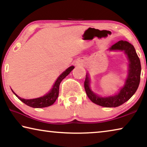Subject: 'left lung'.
I'll return each mask as SVG.
<instances>
[{
	"label": "left lung",
	"instance_id": "obj_1",
	"mask_svg": "<svg viewBox=\"0 0 147 147\" xmlns=\"http://www.w3.org/2000/svg\"><path fill=\"white\" fill-rule=\"evenodd\" d=\"M109 50L124 51L127 54L130 63L128 75L126 80L125 85L123 88H121L119 93L116 95L110 96L108 97H100L91 91L89 88V78L87 74L84 82V88L87 95L93 103L103 107L113 108L119 106L126 102L136 93L140 82L141 66L140 59L136 53L135 49L132 45L128 41H119L111 46Z\"/></svg>",
	"mask_w": 147,
	"mask_h": 147
}]
</instances>
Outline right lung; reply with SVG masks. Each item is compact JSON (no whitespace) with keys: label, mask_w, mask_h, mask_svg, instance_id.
Here are the masks:
<instances>
[{"label":"right lung","mask_w":147,"mask_h":147,"mask_svg":"<svg viewBox=\"0 0 147 147\" xmlns=\"http://www.w3.org/2000/svg\"><path fill=\"white\" fill-rule=\"evenodd\" d=\"M74 68V66H71L70 67H69L67 69H66L65 71H64L60 76H59L57 80L56 81L55 84L53 86L52 90L49 92L48 94H47L46 95H45L42 97H39L38 98H34V99H24L19 97L17 95V94L14 93L13 90L11 89V91H13V93L16 94V96L20 100H21L23 103L26 104L27 106H30L32 108H45V107H48L55 102L57 98H58V94H59V84H60L61 82L63 80L65 77L68 75V74L71 73L72 70H73Z\"/></svg>","instance_id":"1"}]
</instances>
